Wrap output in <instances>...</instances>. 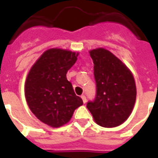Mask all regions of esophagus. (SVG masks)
Listing matches in <instances>:
<instances>
[{"label": "esophagus", "mask_w": 158, "mask_h": 158, "mask_svg": "<svg viewBox=\"0 0 158 158\" xmlns=\"http://www.w3.org/2000/svg\"><path fill=\"white\" fill-rule=\"evenodd\" d=\"M81 99H82V100H83L84 104H85L86 101H87V100H86V96H84V95H82V96H81Z\"/></svg>", "instance_id": "1"}]
</instances>
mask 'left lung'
Masks as SVG:
<instances>
[{"label": "left lung", "instance_id": "obj_1", "mask_svg": "<svg viewBox=\"0 0 158 158\" xmlns=\"http://www.w3.org/2000/svg\"><path fill=\"white\" fill-rule=\"evenodd\" d=\"M89 54L94 64L96 91L94 100L87 103V108L100 126H119L131 115L136 100L133 75L105 49L93 50Z\"/></svg>", "mask_w": 158, "mask_h": 158}]
</instances>
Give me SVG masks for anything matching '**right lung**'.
<instances>
[{"label":"right lung","mask_w":158,"mask_h":158,"mask_svg":"<svg viewBox=\"0 0 158 158\" xmlns=\"http://www.w3.org/2000/svg\"><path fill=\"white\" fill-rule=\"evenodd\" d=\"M78 54L62 49H50L31 67L25 83L29 108L41 122L59 127L69 121L73 111L83 104L67 80V71L74 65Z\"/></svg>","instance_id":"add662e5"}]
</instances>
